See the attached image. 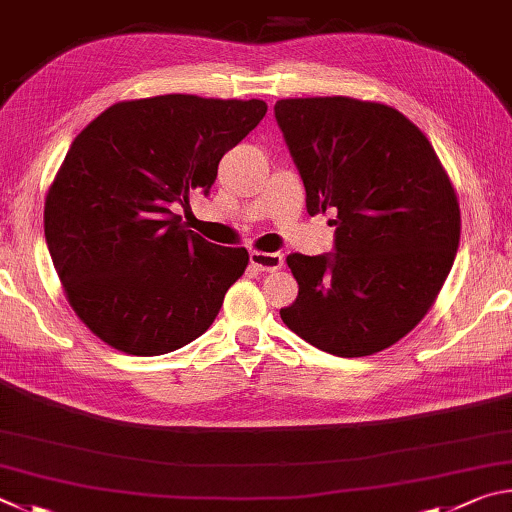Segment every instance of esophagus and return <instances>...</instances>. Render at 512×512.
Masks as SVG:
<instances>
[{
    "label": "esophagus",
    "instance_id": "34e87169",
    "mask_svg": "<svg viewBox=\"0 0 512 512\" xmlns=\"http://www.w3.org/2000/svg\"><path fill=\"white\" fill-rule=\"evenodd\" d=\"M249 263L261 272H276L283 267V256L281 254H270V251H251Z\"/></svg>",
    "mask_w": 512,
    "mask_h": 512
}]
</instances>
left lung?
I'll return each instance as SVG.
<instances>
[{"label": "left lung", "instance_id": "left-lung-1", "mask_svg": "<svg viewBox=\"0 0 512 512\" xmlns=\"http://www.w3.org/2000/svg\"><path fill=\"white\" fill-rule=\"evenodd\" d=\"M274 114L308 213L337 211L333 254L288 256L299 297L281 308L283 324L330 355L380 353L418 326L452 270L454 186L396 107L315 96L276 101Z\"/></svg>", "mask_w": 512, "mask_h": 512}]
</instances>
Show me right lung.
<instances>
[{
    "label": "right lung",
    "instance_id": "1",
    "mask_svg": "<svg viewBox=\"0 0 512 512\" xmlns=\"http://www.w3.org/2000/svg\"><path fill=\"white\" fill-rule=\"evenodd\" d=\"M265 101L166 94L107 107L71 143L44 200V238L69 306L128 355H164L200 337L249 263L170 211L209 193L227 150Z\"/></svg>",
    "mask_w": 512,
    "mask_h": 512
}]
</instances>
